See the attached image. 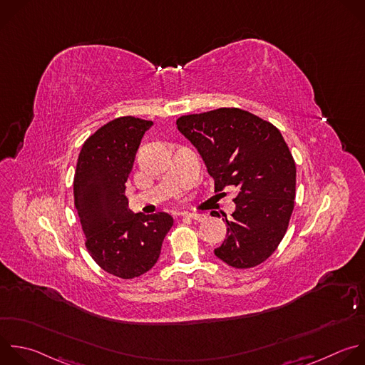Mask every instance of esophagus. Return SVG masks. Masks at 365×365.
Here are the masks:
<instances>
[{"label": "esophagus", "instance_id": "obj_1", "mask_svg": "<svg viewBox=\"0 0 365 365\" xmlns=\"http://www.w3.org/2000/svg\"><path fill=\"white\" fill-rule=\"evenodd\" d=\"M183 217H187V219H192V220H196V222H203L206 219V216L200 215V213H185Z\"/></svg>", "mask_w": 365, "mask_h": 365}]
</instances>
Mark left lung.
Wrapping results in <instances>:
<instances>
[{"mask_svg": "<svg viewBox=\"0 0 365 365\" xmlns=\"http://www.w3.org/2000/svg\"><path fill=\"white\" fill-rule=\"evenodd\" d=\"M178 129L199 150L215 192L236 187V209L215 255L236 269L267 261L287 233L295 206L297 168L281 132L237 107L180 115Z\"/></svg>", "mask_w": 365, "mask_h": 365, "instance_id": "obj_1", "label": "left lung"}]
</instances>
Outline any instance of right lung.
<instances>
[{
  "instance_id": "obj_1",
  "label": "right lung",
  "mask_w": 365,
  "mask_h": 365,
  "mask_svg": "<svg viewBox=\"0 0 365 365\" xmlns=\"http://www.w3.org/2000/svg\"><path fill=\"white\" fill-rule=\"evenodd\" d=\"M153 121L133 115L117 117L84 143L74 173V205L84 245L107 274L133 279L158 262L173 217L158 212L132 213L125 195L135 156Z\"/></svg>"
}]
</instances>
